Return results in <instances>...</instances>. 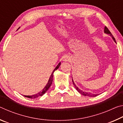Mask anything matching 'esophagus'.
<instances>
[{
    "mask_svg": "<svg viewBox=\"0 0 123 123\" xmlns=\"http://www.w3.org/2000/svg\"><path fill=\"white\" fill-rule=\"evenodd\" d=\"M63 60L64 61H68L70 60V57L68 56H65L63 57Z\"/></svg>",
    "mask_w": 123,
    "mask_h": 123,
    "instance_id": "34e87169",
    "label": "esophagus"
}]
</instances>
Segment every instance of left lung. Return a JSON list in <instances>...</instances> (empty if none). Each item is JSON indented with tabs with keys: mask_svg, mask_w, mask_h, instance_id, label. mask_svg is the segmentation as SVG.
Listing matches in <instances>:
<instances>
[{
	"mask_svg": "<svg viewBox=\"0 0 123 123\" xmlns=\"http://www.w3.org/2000/svg\"><path fill=\"white\" fill-rule=\"evenodd\" d=\"M104 32L106 33V34H110V36H112V38H113L114 41L116 43V41L115 38H114V37L113 36V35H112V34H111V32L110 31V30H109V29H108V28H107L106 26L105 27V29H104ZM72 81H73V85H74L76 89L79 92V93H80V94L84 95H85V96H88V97H95V96H97V95H98V94H92V93H87V92H84V91H81V89H79L78 87L76 86L75 84H74V82L73 81V79H72Z\"/></svg>",
	"mask_w": 123,
	"mask_h": 123,
	"instance_id": "obj_1",
	"label": "left lung"
}]
</instances>
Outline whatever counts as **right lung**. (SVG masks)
<instances>
[{"instance_id":"obj_1","label":"right lung","mask_w":123,"mask_h":123,"mask_svg":"<svg viewBox=\"0 0 123 123\" xmlns=\"http://www.w3.org/2000/svg\"><path fill=\"white\" fill-rule=\"evenodd\" d=\"M60 64H61V63H59V64H58V65L56 67V68H55V69L54 70V71L53 72V73H52V74L51 75L50 77L48 82V84L46 85V86H45V87H44V88H43L42 90V91L39 92L37 93V94L32 95H24V96L25 97L29 98L35 99V98H38L39 97L42 96V95H43V94H44V93L47 91L48 89H49V87H50L51 85L52 84V82H53V73H54V72H55L56 70H57L58 68H59Z\"/></svg>"}]
</instances>
